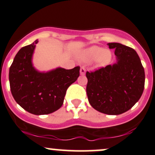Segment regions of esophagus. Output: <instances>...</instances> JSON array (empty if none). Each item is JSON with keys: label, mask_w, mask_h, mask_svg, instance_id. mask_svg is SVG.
<instances>
[{"label": "esophagus", "mask_w": 155, "mask_h": 155, "mask_svg": "<svg viewBox=\"0 0 155 155\" xmlns=\"http://www.w3.org/2000/svg\"><path fill=\"white\" fill-rule=\"evenodd\" d=\"M85 73H86V69H85L84 67H81V69H80V74L83 76L84 75Z\"/></svg>", "instance_id": "1"}]
</instances>
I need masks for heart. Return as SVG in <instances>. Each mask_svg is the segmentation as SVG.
<instances>
[{"mask_svg":"<svg viewBox=\"0 0 155 155\" xmlns=\"http://www.w3.org/2000/svg\"><path fill=\"white\" fill-rule=\"evenodd\" d=\"M78 57L81 61L87 63L95 60L97 67H103L111 61V53L98 46H91L81 51Z\"/></svg>","mask_w":155,"mask_h":155,"instance_id":"obj_1","label":"heart"}]
</instances>
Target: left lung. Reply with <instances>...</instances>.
<instances>
[{"label": "left lung", "mask_w": 155, "mask_h": 155, "mask_svg": "<svg viewBox=\"0 0 155 155\" xmlns=\"http://www.w3.org/2000/svg\"><path fill=\"white\" fill-rule=\"evenodd\" d=\"M114 49L117 63L87 72V95L92 108L101 113L118 115L138 102L144 89L145 73L138 54L120 43H108Z\"/></svg>", "instance_id": "left-lung-1"}]
</instances>
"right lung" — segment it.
<instances>
[{"mask_svg":"<svg viewBox=\"0 0 155 155\" xmlns=\"http://www.w3.org/2000/svg\"><path fill=\"white\" fill-rule=\"evenodd\" d=\"M38 42L35 40L19 49L9 68L8 79L16 102L29 113L43 115L61 107L67 89L79 76L80 67L38 71L32 63Z\"/></svg>","mask_w":155,"mask_h":155,"instance_id":"1","label":"right lung"}]
</instances>
